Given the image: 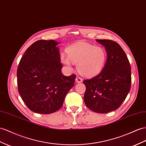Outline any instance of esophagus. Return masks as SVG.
<instances>
[{
    "mask_svg": "<svg viewBox=\"0 0 146 146\" xmlns=\"http://www.w3.org/2000/svg\"><path fill=\"white\" fill-rule=\"evenodd\" d=\"M76 83H81V82H82V79H81V78H80V77H76Z\"/></svg>",
    "mask_w": 146,
    "mask_h": 146,
    "instance_id": "obj_1",
    "label": "esophagus"
}]
</instances>
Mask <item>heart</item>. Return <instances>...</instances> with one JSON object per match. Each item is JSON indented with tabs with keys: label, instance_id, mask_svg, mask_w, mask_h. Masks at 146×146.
<instances>
[{
	"label": "heart",
	"instance_id": "heart-1",
	"mask_svg": "<svg viewBox=\"0 0 146 146\" xmlns=\"http://www.w3.org/2000/svg\"><path fill=\"white\" fill-rule=\"evenodd\" d=\"M68 57L62 55L61 62L67 68L72 69V63L77 64V70L82 75L92 77L99 74L107 60L104 48L86 42H78L66 48Z\"/></svg>",
	"mask_w": 146,
	"mask_h": 146
}]
</instances>
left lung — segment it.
<instances>
[{"instance_id":"1","label":"left lung","mask_w":146,"mask_h":146,"mask_svg":"<svg viewBox=\"0 0 146 146\" xmlns=\"http://www.w3.org/2000/svg\"><path fill=\"white\" fill-rule=\"evenodd\" d=\"M96 41L105 47L107 62L98 75L83 81L84 100L92 111L106 113L117 110L126 99L131 88V72L126 55L118 43L107 39Z\"/></svg>"}]
</instances>
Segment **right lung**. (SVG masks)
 Instances as JSON below:
<instances>
[{"label": "right lung", "instance_id": "add662e5", "mask_svg": "<svg viewBox=\"0 0 146 146\" xmlns=\"http://www.w3.org/2000/svg\"><path fill=\"white\" fill-rule=\"evenodd\" d=\"M59 43L39 40L25 51L17 69L18 92L31 111L50 114L62 107L74 84L76 75L62 73Z\"/></svg>", "mask_w": 146, "mask_h": 146}]
</instances>
